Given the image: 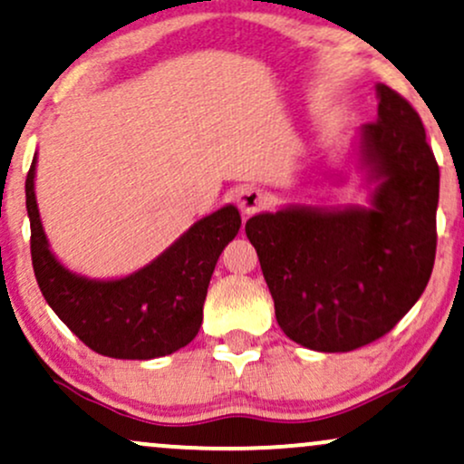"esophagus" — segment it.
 Instances as JSON below:
<instances>
[{"label": "esophagus", "instance_id": "esophagus-1", "mask_svg": "<svg viewBox=\"0 0 464 464\" xmlns=\"http://www.w3.org/2000/svg\"><path fill=\"white\" fill-rule=\"evenodd\" d=\"M237 205L242 214H255L266 205V192L256 188V186H242L237 190Z\"/></svg>", "mask_w": 464, "mask_h": 464}]
</instances>
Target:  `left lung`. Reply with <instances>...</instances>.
Wrapping results in <instances>:
<instances>
[{
    "instance_id": "8db88e82",
    "label": "left lung",
    "mask_w": 464,
    "mask_h": 464,
    "mask_svg": "<svg viewBox=\"0 0 464 464\" xmlns=\"http://www.w3.org/2000/svg\"><path fill=\"white\" fill-rule=\"evenodd\" d=\"M377 120L357 130L353 145L372 186L368 205H286L246 222L280 330L324 353L388 334L420 300L435 266V154L401 93L377 83Z\"/></svg>"
}]
</instances>
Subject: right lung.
Segmentation results:
<instances>
[{"instance_id": "obj_1", "label": "right lung", "mask_w": 464, "mask_h": 464, "mask_svg": "<svg viewBox=\"0 0 464 464\" xmlns=\"http://www.w3.org/2000/svg\"><path fill=\"white\" fill-rule=\"evenodd\" d=\"M34 156L25 179L32 263L44 300L79 340L115 360H154L190 343L203 321V302L220 252L237 236L236 205L203 216L167 250L121 278H87L53 255L36 203Z\"/></svg>"}]
</instances>
